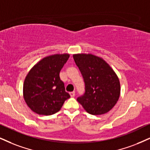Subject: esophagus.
I'll return each mask as SVG.
<instances>
[{
  "mask_svg": "<svg viewBox=\"0 0 150 150\" xmlns=\"http://www.w3.org/2000/svg\"><path fill=\"white\" fill-rule=\"evenodd\" d=\"M69 95H70V96H71V97H74L75 96V92L73 91V92H69Z\"/></svg>",
  "mask_w": 150,
  "mask_h": 150,
  "instance_id": "obj_1",
  "label": "esophagus"
}]
</instances>
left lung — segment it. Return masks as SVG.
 Here are the masks:
<instances>
[{
	"mask_svg": "<svg viewBox=\"0 0 150 150\" xmlns=\"http://www.w3.org/2000/svg\"><path fill=\"white\" fill-rule=\"evenodd\" d=\"M84 79L86 92L77 98L88 113L97 115L113 108L120 95L119 79L113 69L101 58L92 54L73 55Z\"/></svg>",
	"mask_w": 150,
	"mask_h": 150,
	"instance_id": "left-lung-1",
	"label": "left lung"
}]
</instances>
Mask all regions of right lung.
<instances>
[{
  "label": "right lung",
  "mask_w": 150,
  "mask_h": 150,
  "mask_svg": "<svg viewBox=\"0 0 150 150\" xmlns=\"http://www.w3.org/2000/svg\"><path fill=\"white\" fill-rule=\"evenodd\" d=\"M69 58L68 53L45 57L28 73L23 94L25 103L33 112L43 115L55 114L70 97L59 75Z\"/></svg>",
  "instance_id": "add662e5"
}]
</instances>
